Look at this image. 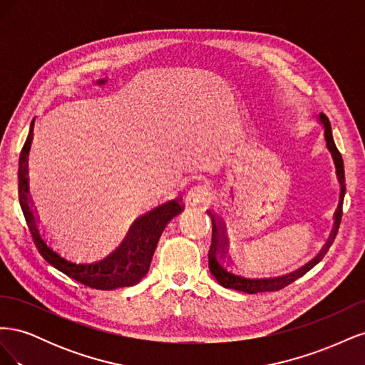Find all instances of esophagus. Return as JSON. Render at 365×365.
<instances>
[{"label": "esophagus", "instance_id": "1", "mask_svg": "<svg viewBox=\"0 0 365 365\" xmlns=\"http://www.w3.org/2000/svg\"><path fill=\"white\" fill-rule=\"evenodd\" d=\"M212 202V195H210L204 189H195L187 196V204L195 207V205H208Z\"/></svg>", "mask_w": 365, "mask_h": 365}]
</instances>
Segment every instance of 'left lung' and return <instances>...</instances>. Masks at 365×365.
Returning a JSON list of instances; mask_svg holds the SVG:
<instances>
[{
  "instance_id": "1",
  "label": "left lung",
  "mask_w": 365,
  "mask_h": 365,
  "mask_svg": "<svg viewBox=\"0 0 365 365\" xmlns=\"http://www.w3.org/2000/svg\"><path fill=\"white\" fill-rule=\"evenodd\" d=\"M319 123L323 125L324 128V138L327 143V149L330 150L334 157V163L336 168V176L338 181L341 185V193H339V204L335 212V227L330 233L329 240L326 242V245L323 247L322 252L318 254L315 259H312L307 264H304L303 268L292 271L289 274H283V275H274V277H262V279H250V277H244V275L237 274L236 271L230 269L227 264L224 263L225 260V242L222 239V235H220V230L217 225V220L215 217V215H212V212H207L210 216H212V245H210V251H208V268L210 272L215 275V279L219 282V284H222L224 288L228 289H236V291H242L247 294H257V292H269V291H280L283 289L284 286L291 284L292 282H295L297 279H300L303 274H306L309 269L314 268L315 264L322 260L329 248L332 247L334 240L338 235V228L341 224V217H342V201H344V195H346V176H344V163H342V157L339 150L335 146V141L332 137V128H330V121L324 114H319L318 117Z\"/></svg>"
}]
</instances>
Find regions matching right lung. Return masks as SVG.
I'll use <instances>...</instances> for the list:
<instances>
[{
  "instance_id": "right-lung-1",
  "label": "right lung",
  "mask_w": 365,
  "mask_h": 365,
  "mask_svg": "<svg viewBox=\"0 0 365 365\" xmlns=\"http://www.w3.org/2000/svg\"><path fill=\"white\" fill-rule=\"evenodd\" d=\"M33 126H35V118L31 120L29 137L19 155L18 197L31 237L35 240L42 257L53 264L54 268L88 286V288L113 291L137 284L149 271L152 256L155 252L163 230L176 215L182 212L184 207L178 200H173L138 217L134 225L130 227L126 239L121 242V245L103 259L77 262L74 259L65 257L58 250H54L41 233L35 212H33V205L30 204L27 168L29 152L33 140Z\"/></svg>"
}]
</instances>
